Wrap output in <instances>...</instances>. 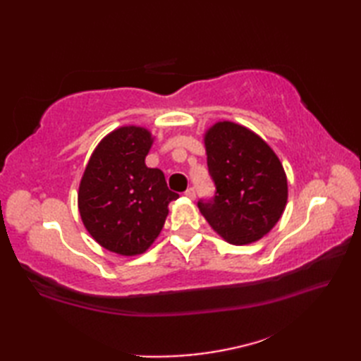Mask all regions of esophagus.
Listing matches in <instances>:
<instances>
[{
    "label": "esophagus",
    "mask_w": 361,
    "mask_h": 361,
    "mask_svg": "<svg viewBox=\"0 0 361 361\" xmlns=\"http://www.w3.org/2000/svg\"><path fill=\"white\" fill-rule=\"evenodd\" d=\"M185 195H186L188 198H190V200H194V198H195V189H194V188H188Z\"/></svg>",
    "instance_id": "obj_1"
}]
</instances>
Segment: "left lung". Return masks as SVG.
Returning a JSON list of instances; mask_svg holds the SVG:
<instances>
[{
  "mask_svg": "<svg viewBox=\"0 0 361 361\" xmlns=\"http://www.w3.org/2000/svg\"><path fill=\"white\" fill-rule=\"evenodd\" d=\"M204 147L216 195L198 200L203 217L233 245L262 239L287 204V176L279 158L262 137L229 121L206 132Z\"/></svg>",
  "mask_w": 361,
  "mask_h": 361,
  "instance_id": "obj_1",
  "label": "left lung"
}]
</instances>
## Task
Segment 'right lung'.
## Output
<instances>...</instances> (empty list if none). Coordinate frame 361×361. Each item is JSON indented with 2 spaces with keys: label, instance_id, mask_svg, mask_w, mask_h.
<instances>
[{
  "label": "right lung",
  "instance_id": "right-lung-1",
  "mask_svg": "<svg viewBox=\"0 0 361 361\" xmlns=\"http://www.w3.org/2000/svg\"><path fill=\"white\" fill-rule=\"evenodd\" d=\"M153 144L149 130L121 127L91 155L79 186V212L91 237L121 256L142 255L155 242L178 198L164 173L145 166Z\"/></svg>",
  "mask_w": 361,
  "mask_h": 361
}]
</instances>
